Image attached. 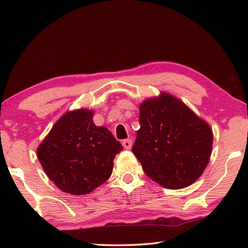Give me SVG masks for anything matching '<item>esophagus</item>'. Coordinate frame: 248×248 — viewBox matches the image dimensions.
<instances>
[{
  "mask_svg": "<svg viewBox=\"0 0 248 248\" xmlns=\"http://www.w3.org/2000/svg\"><path fill=\"white\" fill-rule=\"evenodd\" d=\"M123 146H124V149H127V150L131 149V146H132V140H131V139L124 140V141H123Z\"/></svg>",
  "mask_w": 248,
  "mask_h": 248,
  "instance_id": "obj_1",
  "label": "esophagus"
}]
</instances>
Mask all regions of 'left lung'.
<instances>
[{"label":"left lung","mask_w":248,"mask_h":248,"mask_svg":"<svg viewBox=\"0 0 248 248\" xmlns=\"http://www.w3.org/2000/svg\"><path fill=\"white\" fill-rule=\"evenodd\" d=\"M140 125L132 152L151 179L182 189L202 175L212 152V129L186 104L166 92L145 99Z\"/></svg>","instance_id":"1"}]
</instances>
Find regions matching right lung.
Instances as JSON below:
<instances>
[{
	"label": "right lung",
	"mask_w": 248,
	"mask_h": 248,
	"mask_svg": "<svg viewBox=\"0 0 248 248\" xmlns=\"http://www.w3.org/2000/svg\"><path fill=\"white\" fill-rule=\"evenodd\" d=\"M86 108L66 111L37 149L46 175L66 194H90L110 177L116 154L123 151L106 127L93 123Z\"/></svg>",
	"instance_id": "obj_1"
}]
</instances>
